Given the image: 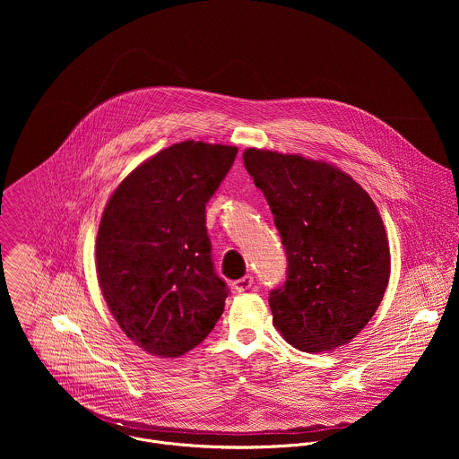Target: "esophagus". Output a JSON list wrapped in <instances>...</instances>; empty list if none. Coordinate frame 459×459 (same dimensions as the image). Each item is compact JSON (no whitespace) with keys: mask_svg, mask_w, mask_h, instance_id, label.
<instances>
[{"mask_svg":"<svg viewBox=\"0 0 459 459\" xmlns=\"http://www.w3.org/2000/svg\"><path fill=\"white\" fill-rule=\"evenodd\" d=\"M253 284H255L253 275H244V277H240L238 281L233 282V290L235 291H247V290H251Z\"/></svg>","mask_w":459,"mask_h":459,"instance_id":"esophagus-1","label":"esophagus"}]
</instances>
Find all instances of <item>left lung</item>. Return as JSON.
<instances>
[{
    "label": "left lung",
    "mask_w": 459,
    "mask_h": 459,
    "mask_svg": "<svg viewBox=\"0 0 459 459\" xmlns=\"http://www.w3.org/2000/svg\"><path fill=\"white\" fill-rule=\"evenodd\" d=\"M244 166L268 201L288 260L284 284L268 297L273 325L304 351L350 342L377 313L391 275L377 204L327 162L249 148Z\"/></svg>",
    "instance_id": "1"
}]
</instances>
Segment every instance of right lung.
Segmentation results:
<instances>
[{"instance_id": "1", "label": "right lung", "mask_w": 459, "mask_h": 459, "mask_svg": "<svg viewBox=\"0 0 459 459\" xmlns=\"http://www.w3.org/2000/svg\"><path fill=\"white\" fill-rule=\"evenodd\" d=\"M237 152L177 143L137 166L104 208L99 284L118 325L152 355L193 350L224 311L230 290L212 262L206 203Z\"/></svg>"}]
</instances>
